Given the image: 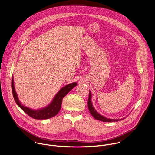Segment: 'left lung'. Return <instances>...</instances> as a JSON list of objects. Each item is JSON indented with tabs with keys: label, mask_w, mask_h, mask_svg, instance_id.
Masks as SVG:
<instances>
[{
	"label": "left lung",
	"mask_w": 155,
	"mask_h": 155,
	"mask_svg": "<svg viewBox=\"0 0 155 155\" xmlns=\"http://www.w3.org/2000/svg\"><path fill=\"white\" fill-rule=\"evenodd\" d=\"M91 92L90 91L89 98H88V100H87V106H88V109H89L90 112L91 113L92 116L95 119H96L97 120H99V121H104V122H114V121H118L122 120V119H120V120L108 119V118H107L101 115L100 114H99L96 111V110L94 108V107L92 105V103H91Z\"/></svg>",
	"instance_id": "1"
}]
</instances>
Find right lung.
Returning a JSON list of instances; mask_svg holds the SVG:
<instances>
[{"label":"right lung","instance_id":"1","mask_svg":"<svg viewBox=\"0 0 155 155\" xmlns=\"http://www.w3.org/2000/svg\"><path fill=\"white\" fill-rule=\"evenodd\" d=\"M77 85V83H72L63 87L58 93V94L54 98L53 102L48 106L43 109L35 110H35H31L28 107L23 106L20 103L15 90V87L13 84V78L12 77V93L16 103L27 115L35 120H45L51 118L56 116L61 109L62 101L64 97L67 95L68 93Z\"/></svg>","mask_w":155,"mask_h":155}]
</instances>
